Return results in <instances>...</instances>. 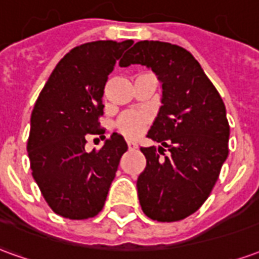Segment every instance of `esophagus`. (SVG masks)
Masks as SVG:
<instances>
[{
	"label": "esophagus",
	"instance_id": "1",
	"mask_svg": "<svg viewBox=\"0 0 259 259\" xmlns=\"http://www.w3.org/2000/svg\"><path fill=\"white\" fill-rule=\"evenodd\" d=\"M127 147H129V150H136L139 144L136 143V141H132V140H127Z\"/></svg>",
	"mask_w": 259,
	"mask_h": 259
}]
</instances>
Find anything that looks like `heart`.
<instances>
[{"label": "heart", "mask_w": 259, "mask_h": 259, "mask_svg": "<svg viewBox=\"0 0 259 259\" xmlns=\"http://www.w3.org/2000/svg\"><path fill=\"white\" fill-rule=\"evenodd\" d=\"M147 123V116L139 112H127L116 120V129L126 137H136Z\"/></svg>", "instance_id": "b5f03b06"}]
</instances>
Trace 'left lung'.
I'll return each instance as SVG.
<instances>
[{"label": "left lung", "mask_w": 259, "mask_h": 259, "mask_svg": "<svg viewBox=\"0 0 259 259\" xmlns=\"http://www.w3.org/2000/svg\"><path fill=\"white\" fill-rule=\"evenodd\" d=\"M132 64L151 68L162 83V105L147 136L170 152L165 155L162 147L140 148L147 159L137 179L141 209L158 222L182 221L205 202L228 158L226 108L185 48L139 41L119 62L122 68Z\"/></svg>", "instance_id": "left-lung-1"}]
</instances>
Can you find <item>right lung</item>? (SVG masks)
Instances as JSON below:
<instances>
[{"label": "right lung", "mask_w": 259, "mask_h": 259, "mask_svg": "<svg viewBox=\"0 0 259 259\" xmlns=\"http://www.w3.org/2000/svg\"><path fill=\"white\" fill-rule=\"evenodd\" d=\"M133 40H100L70 50L37 98L27 152L31 175L55 213L89 219L101 211L127 144L112 133L101 150L85 151L87 135H104V87Z\"/></svg>", "instance_id": "obj_1"}]
</instances>
